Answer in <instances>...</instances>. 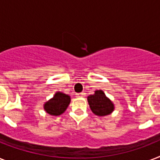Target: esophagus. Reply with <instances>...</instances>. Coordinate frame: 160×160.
<instances>
[{
  "mask_svg": "<svg viewBox=\"0 0 160 160\" xmlns=\"http://www.w3.org/2000/svg\"><path fill=\"white\" fill-rule=\"evenodd\" d=\"M85 95V94L84 92L77 93V94H76V96H77V97H81V96H84Z\"/></svg>",
  "mask_w": 160,
  "mask_h": 160,
  "instance_id": "obj_1",
  "label": "esophagus"
}]
</instances>
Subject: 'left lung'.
<instances>
[{
  "instance_id": "left-lung-1",
  "label": "left lung",
  "mask_w": 160,
  "mask_h": 160,
  "mask_svg": "<svg viewBox=\"0 0 160 160\" xmlns=\"http://www.w3.org/2000/svg\"><path fill=\"white\" fill-rule=\"evenodd\" d=\"M92 112L99 116L108 115L114 110V105L106 97L102 90H96L94 95H90L87 98Z\"/></svg>"
}]
</instances>
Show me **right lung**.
Masks as SVG:
<instances>
[{"label": "right lung", "mask_w": 160, "mask_h": 160, "mask_svg": "<svg viewBox=\"0 0 160 160\" xmlns=\"http://www.w3.org/2000/svg\"><path fill=\"white\" fill-rule=\"evenodd\" d=\"M70 102V97L68 95L57 92L51 100L46 102L44 108L51 115H60L65 112Z\"/></svg>", "instance_id": "obj_1"}]
</instances>
